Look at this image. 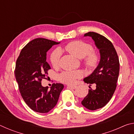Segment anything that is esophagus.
Masks as SVG:
<instances>
[{
	"label": "esophagus",
	"instance_id": "esophagus-1",
	"mask_svg": "<svg viewBox=\"0 0 134 134\" xmlns=\"http://www.w3.org/2000/svg\"><path fill=\"white\" fill-rule=\"evenodd\" d=\"M67 87L71 88L72 89H76L77 86H71V85H67Z\"/></svg>",
	"mask_w": 134,
	"mask_h": 134
}]
</instances>
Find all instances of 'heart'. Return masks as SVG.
<instances>
[{
  "instance_id": "1",
  "label": "heart",
  "mask_w": 134,
  "mask_h": 134,
  "mask_svg": "<svg viewBox=\"0 0 134 134\" xmlns=\"http://www.w3.org/2000/svg\"><path fill=\"white\" fill-rule=\"evenodd\" d=\"M65 50L78 58H82V63L85 67L92 70L97 67L99 62V54L93 51L91 45L81 40L71 41L65 45ZM62 53L59 49H56L51 53L50 62L54 68L59 66ZM81 77L79 71H63L59 75V80L67 84H73L76 79Z\"/></svg>"
}]
</instances>
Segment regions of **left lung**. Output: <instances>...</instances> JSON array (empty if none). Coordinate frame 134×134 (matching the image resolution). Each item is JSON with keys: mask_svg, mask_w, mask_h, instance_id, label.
Wrapping results in <instances>:
<instances>
[{"mask_svg": "<svg viewBox=\"0 0 134 134\" xmlns=\"http://www.w3.org/2000/svg\"><path fill=\"white\" fill-rule=\"evenodd\" d=\"M90 37L99 49L100 60L93 72L84 81L96 86L93 90L89 86V93L81 101L86 108L94 110L103 108L112 98L116 87L119 72L118 56L112 43L104 36L94 32H89L85 37Z\"/></svg>", "mask_w": 134, "mask_h": 134, "instance_id": "obj_1", "label": "left lung"}]
</instances>
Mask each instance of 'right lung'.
<instances>
[{"label": "right lung", "mask_w": 134, "mask_h": 134, "mask_svg": "<svg viewBox=\"0 0 134 134\" xmlns=\"http://www.w3.org/2000/svg\"><path fill=\"white\" fill-rule=\"evenodd\" d=\"M59 43L41 38L32 40L22 48L16 62L15 75L19 92L35 112L47 113L53 109L64 88L61 83H53L50 89L41 85L42 79H46L51 69L46 62L47 52Z\"/></svg>", "instance_id": "obj_1"}]
</instances>
